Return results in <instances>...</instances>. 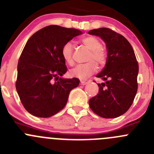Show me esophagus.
Segmentation results:
<instances>
[{"mask_svg":"<svg viewBox=\"0 0 154 154\" xmlns=\"http://www.w3.org/2000/svg\"><path fill=\"white\" fill-rule=\"evenodd\" d=\"M88 83V82H86V81H80V85H83V86H84V85H86Z\"/></svg>","mask_w":154,"mask_h":154,"instance_id":"34e87169","label":"esophagus"}]
</instances>
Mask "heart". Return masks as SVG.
Returning <instances> with one entry per match:
<instances>
[{
    "instance_id": "heart-1",
    "label": "heart",
    "mask_w": 154,
    "mask_h": 154,
    "mask_svg": "<svg viewBox=\"0 0 154 154\" xmlns=\"http://www.w3.org/2000/svg\"><path fill=\"white\" fill-rule=\"evenodd\" d=\"M81 43L90 50L86 60L89 62L77 65L70 70L69 74L71 77H77L80 80H85L95 72L97 64L104 66L107 63V54L101 47V41L95 37L88 36L81 40ZM73 52L74 45L72 43L68 42L62 49V56L65 62L69 65L73 63Z\"/></svg>"
}]
</instances>
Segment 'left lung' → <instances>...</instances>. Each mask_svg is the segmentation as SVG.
<instances>
[{"mask_svg":"<svg viewBox=\"0 0 154 154\" xmlns=\"http://www.w3.org/2000/svg\"><path fill=\"white\" fill-rule=\"evenodd\" d=\"M106 44L107 61L97 77L106 80L98 83V94L89 99L91 110L103 118H116L132 105L138 90V64L129 41L110 28L89 31Z\"/></svg>","mask_w":154,"mask_h":154,"instance_id":"left-lung-1","label":"left lung"}]
</instances>
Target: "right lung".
Returning a JSON list of instances; mask_svg holds the SVG:
<instances>
[{
  "instance_id": "add662e5",
  "label": "right lung",
  "mask_w": 154,
  "mask_h": 154,
  "mask_svg": "<svg viewBox=\"0 0 154 154\" xmlns=\"http://www.w3.org/2000/svg\"><path fill=\"white\" fill-rule=\"evenodd\" d=\"M80 30L49 25L34 33L24 47L17 66L16 88L25 110L38 117H50L66 104L77 78L64 79L67 71L62 49ZM53 78L57 81L53 82Z\"/></svg>"
}]
</instances>
